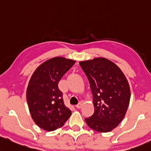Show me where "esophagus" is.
Segmentation results:
<instances>
[{
  "label": "esophagus",
  "mask_w": 151,
  "mask_h": 151,
  "mask_svg": "<svg viewBox=\"0 0 151 151\" xmlns=\"http://www.w3.org/2000/svg\"><path fill=\"white\" fill-rule=\"evenodd\" d=\"M82 103H79L78 104L76 105V108H77V109H80V108H82Z\"/></svg>",
  "instance_id": "esophagus-1"
}]
</instances>
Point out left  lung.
<instances>
[{
    "instance_id": "obj_1",
    "label": "left lung",
    "mask_w": 151,
    "mask_h": 151,
    "mask_svg": "<svg viewBox=\"0 0 151 151\" xmlns=\"http://www.w3.org/2000/svg\"><path fill=\"white\" fill-rule=\"evenodd\" d=\"M80 64L90 82L95 109L85 122L99 132L111 131L122 121L129 106L131 94L127 80L107 58H96Z\"/></svg>"
}]
</instances>
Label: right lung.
<instances>
[{
	"label": "right lung",
	"instance_id": "add662e5",
	"mask_svg": "<svg viewBox=\"0 0 151 151\" xmlns=\"http://www.w3.org/2000/svg\"><path fill=\"white\" fill-rule=\"evenodd\" d=\"M74 63L63 57L50 58L40 65L30 79L27 89L30 114L36 124L46 131L61 127L71 115L58 85Z\"/></svg>",
	"mask_w": 151,
	"mask_h": 151
}]
</instances>
